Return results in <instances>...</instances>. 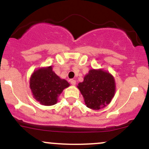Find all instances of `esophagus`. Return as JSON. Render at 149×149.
I'll return each instance as SVG.
<instances>
[{"label": "esophagus", "instance_id": "esophagus-1", "mask_svg": "<svg viewBox=\"0 0 149 149\" xmlns=\"http://www.w3.org/2000/svg\"><path fill=\"white\" fill-rule=\"evenodd\" d=\"M70 84H71L72 85H75V84H76V81H75V79H71L70 80Z\"/></svg>", "mask_w": 149, "mask_h": 149}]
</instances>
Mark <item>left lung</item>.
<instances>
[{"instance_id": "obj_1", "label": "left lung", "mask_w": 149, "mask_h": 149, "mask_svg": "<svg viewBox=\"0 0 149 149\" xmlns=\"http://www.w3.org/2000/svg\"><path fill=\"white\" fill-rule=\"evenodd\" d=\"M77 87L84 97L85 104L92 109H100L109 104L115 92L113 77L102 70H89Z\"/></svg>"}]
</instances>
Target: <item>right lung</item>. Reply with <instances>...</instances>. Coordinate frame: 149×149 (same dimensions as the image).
Here are the masks:
<instances>
[{
	"instance_id": "obj_1",
	"label": "right lung",
	"mask_w": 149,
	"mask_h": 149,
	"mask_svg": "<svg viewBox=\"0 0 149 149\" xmlns=\"http://www.w3.org/2000/svg\"><path fill=\"white\" fill-rule=\"evenodd\" d=\"M69 86L68 81L60 79L52 71L51 66L34 72L30 81V89L35 99L45 106L57 103V97Z\"/></svg>"
}]
</instances>
